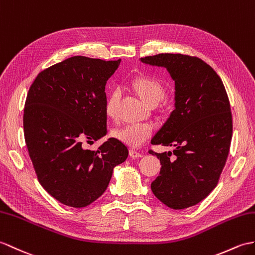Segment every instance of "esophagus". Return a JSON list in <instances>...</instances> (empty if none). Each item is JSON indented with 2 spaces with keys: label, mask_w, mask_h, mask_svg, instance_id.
Masks as SVG:
<instances>
[{
  "label": "esophagus",
  "mask_w": 255,
  "mask_h": 255,
  "mask_svg": "<svg viewBox=\"0 0 255 255\" xmlns=\"http://www.w3.org/2000/svg\"><path fill=\"white\" fill-rule=\"evenodd\" d=\"M129 155L131 156L132 158H139V157H142V154H141V153L137 152L135 150H132V149L129 151Z\"/></svg>",
  "instance_id": "obj_1"
}]
</instances>
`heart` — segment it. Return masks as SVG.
I'll list each match as a JSON object with an SVG mask.
<instances>
[{
  "label": "heart",
  "instance_id": "b5f03b06",
  "mask_svg": "<svg viewBox=\"0 0 255 255\" xmlns=\"http://www.w3.org/2000/svg\"><path fill=\"white\" fill-rule=\"evenodd\" d=\"M133 87L138 92L140 98L146 104H157L165 96V88L157 79L153 77L143 76L133 81ZM120 90L114 89L105 103V113L109 117L114 118L116 116V106L120 100ZM152 126L150 124H137L131 123L127 125L116 128L113 131L114 138L123 142L124 144L131 147H138L145 142L152 134Z\"/></svg>",
  "mask_w": 255,
  "mask_h": 255
}]
</instances>
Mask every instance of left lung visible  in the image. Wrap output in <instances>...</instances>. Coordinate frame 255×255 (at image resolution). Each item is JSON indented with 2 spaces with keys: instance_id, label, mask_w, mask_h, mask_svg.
Returning a JSON list of instances; mask_svg holds the SVG:
<instances>
[{
  "instance_id": "obj_1",
  "label": "left lung",
  "mask_w": 255,
  "mask_h": 255,
  "mask_svg": "<svg viewBox=\"0 0 255 255\" xmlns=\"http://www.w3.org/2000/svg\"><path fill=\"white\" fill-rule=\"evenodd\" d=\"M140 61L166 68L175 82V110L151 140L175 150L150 151L162 165L151 189L170 209L190 208L216 187L228 156L233 118L226 90L215 70L198 57L162 53Z\"/></svg>"
}]
</instances>
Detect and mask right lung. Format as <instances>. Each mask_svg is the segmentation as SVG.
I'll use <instances>...</instances> for the list:
<instances>
[{
    "instance_id": "1",
    "label": "right lung",
    "mask_w": 255,
    "mask_h": 255,
    "mask_svg": "<svg viewBox=\"0 0 255 255\" xmlns=\"http://www.w3.org/2000/svg\"><path fill=\"white\" fill-rule=\"evenodd\" d=\"M118 61L73 56L41 72L29 89L23 132L39 182L53 198L85 208L104 193L127 146L115 138L97 151L84 141L108 133L105 85Z\"/></svg>"
}]
</instances>
